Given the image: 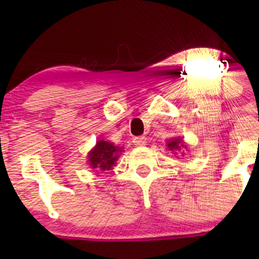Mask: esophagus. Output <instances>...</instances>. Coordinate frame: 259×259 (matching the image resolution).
<instances>
[{
  "label": "esophagus",
  "mask_w": 259,
  "mask_h": 259,
  "mask_svg": "<svg viewBox=\"0 0 259 259\" xmlns=\"http://www.w3.org/2000/svg\"><path fill=\"white\" fill-rule=\"evenodd\" d=\"M133 142L136 146H145L146 145V138L145 136H136V138L133 139Z\"/></svg>",
  "instance_id": "esophagus-1"
}]
</instances>
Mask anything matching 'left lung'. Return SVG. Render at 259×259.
Segmentation results:
<instances>
[{
	"mask_svg": "<svg viewBox=\"0 0 259 259\" xmlns=\"http://www.w3.org/2000/svg\"><path fill=\"white\" fill-rule=\"evenodd\" d=\"M179 144H180V140H177V139L171 140V141L168 144L169 150H171V151H173V150H180Z\"/></svg>",
	"mask_w": 259,
	"mask_h": 259,
	"instance_id": "obj_1",
	"label": "left lung"
}]
</instances>
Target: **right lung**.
Returning <instances> with one entry per match:
<instances>
[{
    "label": "right lung",
    "mask_w": 259,
    "mask_h": 259,
    "mask_svg": "<svg viewBox=\"0 0 259 259\" xmlns=\"http://www.w3.org/2000/svg\"><path fill=\"white\" fill-rule=\"evenodd\" d=\"M119 152H121V148H118L111 142L101 140L96 144V147L89 154V162H90L91 168L108 170L115 164Z\"/></svg>",
    "instance_id": "right-lung-1"
}]
</instances>
